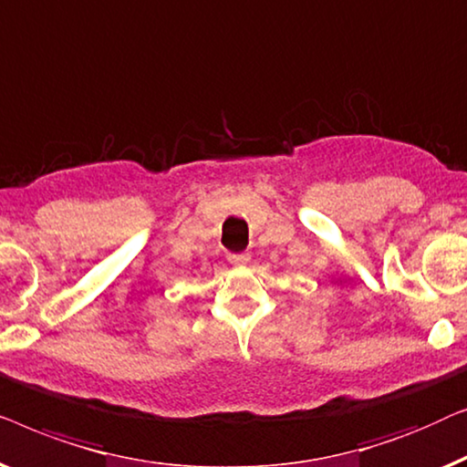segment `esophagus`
Wrapping results in <instances>:
<instances>
[{
	"instance_id": "obj_1",
	"label": "esophagus",
	"mask_w": 467,
	"mask_h": 467,
	"mask_svg": "<svg viewBox=\"0 0 467 467\" xmlns=\"http://www.w3.org/2000/svg\"><path fill=\"white\" fill-rule=\"evenodd\" d=\"M228 262L234 266H243L249 262V254L247 252H239V254H228Z\"/></svg>"
}]
</instances>
